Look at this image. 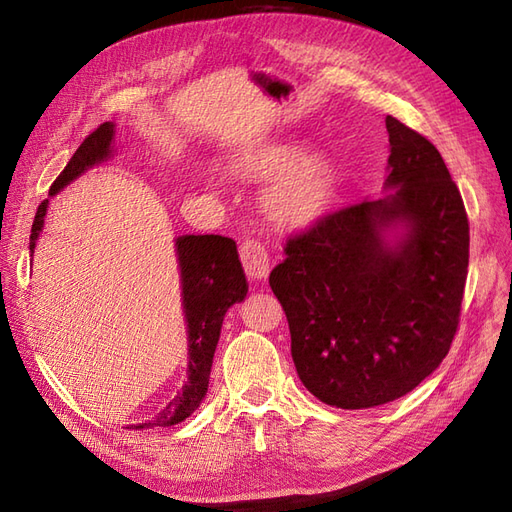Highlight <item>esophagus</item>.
<instances>
[{"label": "esophagus", "instance_id": "esophagus-1", "mask_svg": "<svg viewBox=\"0 0 512 512\" xmlns=\"http://www.w3.org/2000/svg\"><path fill=\"white\" fill-rule=\"evenodd\" d=\"M239 258L243 262L245 273L250 275L252 280H262V277L269 275L271 260L267 254V247L258 239H245L239 247Z\"/></svg>", "mask_w": 512, "mask_h": 512}]
</instances>
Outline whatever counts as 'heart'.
Wrapping results in <instances>:
<instances>
[{"label": "heart", "mask_w": 512, "mask_h": 512, "mask_svg": "<svg viewBox=\"0 0 512 512\" xmlns=\"http://www.w3.org/2000/svg\"><path fill=\"white\" fill-rule=\"evenodd\" d=\"M245 175L280 173L267 190V209L275 220L301 224L327 209L337 188V168L322 151L303 153L297 143H265L237 153Z\"/></svg>", "instance_id": "heart-1"}]
</instances>
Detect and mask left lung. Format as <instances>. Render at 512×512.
<instances>
[{
    "label": "left lung",
    "mask_w": 512,
    "mask_h": 512,
    "mask_svg": "<svg viewBox=\"0 0 512 512\" xmlns=\"http://www.w3.org/2000/svg\"><path fill=\"white\" fill-rule=\"evenodd\" d=\"M386 130L397 190L288 237L269 275L301 382L344 410L404 397L442 363L468 277V213L440 151L391 115ZM395 225L407 232L391 246Z\"/></svg>",
    "instance_id": "obj_1"
}]
</instances>
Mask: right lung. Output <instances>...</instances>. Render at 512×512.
Masks as SVG:
<instances>
[{
    "instance_id": "obj_1",
    "label": "right lung",
    "mask_w": 512,
    "mask_h": 512,
    "mask_svg": "<svg viewBox=\"0 0 512 512\" xmlns=\"http://www.w3.org/2000/svg\"><path fill=\"white\" fill-rule=\"evenodd\" d=\"M115 126L111 121L102 123L91 132L81 147L76 149L68 166L51 185L55 196L64 185L74 181L94 164L111 156ZM49 200H42L32 224L29 252L34 254ZM177 256L181 269V297L185 322H188V382L183 391L160 412L156 421L132 425L134 429L168 427L185 421L207 395L209 374L215 346H218L224 314L230 305L245 299L247 282L241 269L237 243L222 235H183L177 239Z\"/></svg>"
}]
</instances>
